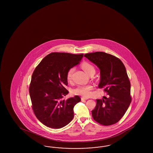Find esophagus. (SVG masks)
I'll return each instance as SVG.
<instances>
[{"label": "esophagus", "instance_id": "obj_1", "mask_svg": "<svg viewBox=\"0 0 153 153\" xmlns=\"http://www.w3.org/2000/svg\"><path fill=\"white\" fill-rule=\"evenodd\" d=\"M88 98H86V97H81V100L83 101V100H88Z\"/></svg>", "mask_w": 153, "mask_h": 153}]
</instances>
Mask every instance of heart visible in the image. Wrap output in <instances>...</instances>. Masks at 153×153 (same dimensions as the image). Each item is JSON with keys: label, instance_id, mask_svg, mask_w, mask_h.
Wrapping results in <instances>:
<instances>
[{"label": "heart", "instance_id": "obj_1", "mask_svg": "<svg viewBox=\"0 0 153 153\" xmlns=\"http://www.w3.org/2000/svg\"><path fill=\"white\" fill-rule=\"evenodd\" d=\"M81 67L82 70L87 74H89L90 73L95 72V67L93 65L87 62H84L81 65ZM74 68L72 67L68 70L67 72V79L68 81H71L72 79L73 74L74 72ZM93 89V86L92 85H79L77 88H74L73 90V93L74 95H80L83 97H88L91 96V90Z\"/></svg>", "mask_w": 153, "mask_h": 153}]
</instances>
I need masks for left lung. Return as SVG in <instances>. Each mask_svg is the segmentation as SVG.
Segmentation results:
<instances>
[{
  "mask_svg": "<svg viewBox=\"0 0 153 153\" xmlns=\"http://www.w3.org/2000/svg\"><path fill=\"white\" fill-rule=\"evenodd\" d=\"M84 56L100 69L99 88H104L108 95L104 99H97L96 107L92 111L93 118L102 125H114L124 116L132 100L125 67L119 58L104 52L87 53Z\"/></svg>",
  "mask_w": 153,
  "mask_h": 153,
  "instance_id": "obj_1",
  "label": "left lung"
}]
</instances>
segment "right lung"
Masks as SVG:
<instances>
[{
	"mask_svg": "<svg viewBox=\"0 0 153 153\" xmlns=\"http://www.w3.org/2000/svg\"><path fill=\"white\" fill-rule=\"evenodd\" d=\"M83 54L51 53L46 56L33 72L29 87L32 108L37 119L52 128L67 125L74 117V108L81 98L76 95L62 100L68 94L67 72L78 65Z\"/></svg>",
	"mask_w": 153,
	"mask_h": 153,
	"instance_id": "add662e5",
	"label": "right lung"
}]
</instances>
